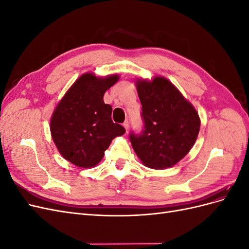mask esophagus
Returning <instances> with one entry per match:
<instances>
[{
  "label": "esophagus",
  "mask_w": 249,
  "mask_h": 249,
  "mask_svg": "<svg viewBox=\"0 0 249 249\" xmlns=\"http://www.w3.org/2000/svg\"><path fill=\"white\" fill-rule=\"evenodd\" d=\"M124 126V129L127 131V129H129V126H130V124H129V122H127V120H125V122L124 123V124H123Z\"/></svg>",
  "instance_id": "34e87169"
}]
</instances>
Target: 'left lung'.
I'll list each match as a JSON object with an SVG mask.
<instances>
[{"label": "left lung", "instance_id": "obj_1", "mask_svg": "<svg viewBox=\"0 0 249 249\" xmlns=\"http://www.w3.org/2000/svg\"><path fill=\"white\" fill-rule=\"evenodd\" d=\"M143 131L130 134L135 153L145 166L172 167L189 153L198 136V113L177 87L163 77L137 80Z\"/></svg>", "mask_w": 249, "mask_h": 249}]
</instances>
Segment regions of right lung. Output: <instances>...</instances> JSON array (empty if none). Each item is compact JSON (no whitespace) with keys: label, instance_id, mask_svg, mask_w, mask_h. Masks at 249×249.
Instances as JSON below:
<instances>
[{"label":"right lung","instance_id":"add662e5","mask_svg":"<svg viewBox=\"0 0 249 249\" xmlns=\"http://www.w3.org/2000/svg\"><path fill=\"white\" fill-rule=\"evenodd\" d=\"M119 77L97 78L84 73L59 102L51 119V134L64 159L78 167L99 164L111 141L125 133L112 122V107L104 103V94Z\"/></svg>","mask_w":249,"mask_h":249}]
</instances>
